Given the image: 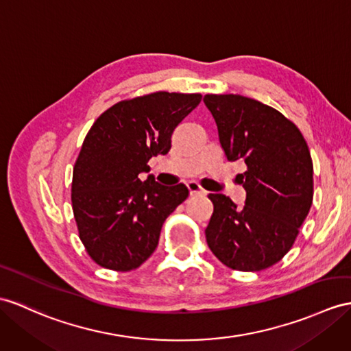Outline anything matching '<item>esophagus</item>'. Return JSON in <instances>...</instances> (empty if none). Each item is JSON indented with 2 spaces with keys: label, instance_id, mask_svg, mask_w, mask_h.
Segmentation results:
<instances>
[{
  "label": "esophagus",
  "instance_id": "esophagus-1",
  "mask_svg": "<svg viewBox=\"0 0 351 351\" xmlns=\"http://www.w3.org/2000/svg\"><path fill=\"white\" fill-rule=\"evenodd\" d=\"M187 189H189L191 195H204L205 193V191L199 186V183H196V182L187 183Z\"/></svg>",
  "mask_w": 351,
  "mask_h": 351
}]
</instances>
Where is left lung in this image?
Returning <instances> with one entry per match:
<instances>
[{"instance_id": "8db88e82", "label": "left lung", "mask_w": 351, "mask_h": 351, "mask_svg": "<svg viewBox=\"0 0 351 351\" xmlns=\"http://www.w3.org/2000/svg\"><path fill=\"white\" fill-rule=\"evenodd\" d=\"M228 160H241L247 192L237 207L229 196L210 193L215 205L205 238L228 268L262 271L292 249L313 204V160L298 126L262 102L228 93L205 95Z\"/></svg>"}]
</instances>
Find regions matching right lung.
<instances>
[{
    "instance_id": "obj_1",
    "label": "right lung",
    "mask_w": 351,
    "mask_h": 351,
    "mask_svg": "<svg viewBox=\"0 0 351 351\" xmlns=\"http://www.w3.org/2000/svg\"><path fill=\"white\" fill-rule=\"evenodd\" d=\"M201 93L155 92L117 102L92 125L73 169L71 202L79 237L99 267L138 268L155 252L165 219L189 195L180 183L160 186L152 156L167 155L176 126Z\"/></svg>"
}]
</instances>
